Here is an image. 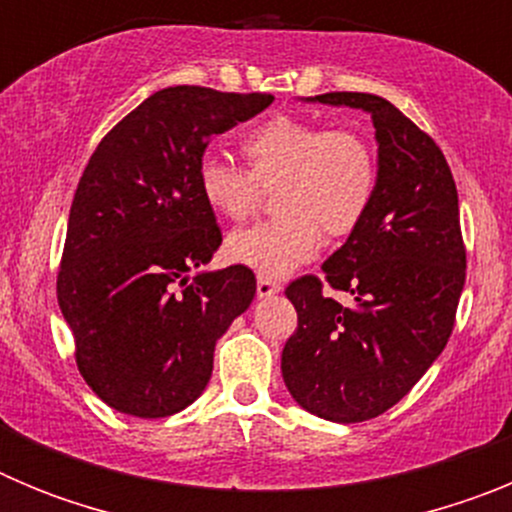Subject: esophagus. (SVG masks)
<instances>
[{"label": "esophagus", "mask_w": 512, "mask_h": 512, "mask_svg": "<svg viewBox=\"0 0 512 512\" xmlns=\"http://www.w3.org/2000/svg\"><path fill=\"white\" fill-rule=\"evenodd\" d=\"M282 292V287H279L277 282H271V279L266 277H259V282H256V295L261 297V300H266V297H274Z\"/></svg>", "instance_id": "34e87169"}]
</instances>
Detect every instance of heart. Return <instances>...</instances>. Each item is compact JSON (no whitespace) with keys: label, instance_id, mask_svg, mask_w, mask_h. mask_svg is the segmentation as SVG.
I'll return each instance as SVG.
<instances>
[{"label":"heart","instance_id":"heart-1","mask_svg":"<svg viewBox=\"0 0 512 512\" xmlns=\"http://www.w3.org/2000/svg\"><path fill=\"white\" fill-rule=\"evenodd\" d=\"M241 151L251 171L205 156L197 189L217 217L246 220L259 205L261 187H277L279 215L235 230L225 241L228 259L261 277H287L310 261L320 248V230L343 238L359 228L377 192V151L359 130L274 115L243 135Z\"/></svg>","mask_w":512,"mask_h":512}]
</instances>
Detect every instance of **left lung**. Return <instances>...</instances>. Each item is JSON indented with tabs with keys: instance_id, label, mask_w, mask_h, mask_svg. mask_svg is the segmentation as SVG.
I'll return each instance as SVG.
<instances>
[{
	"instance_id": "8db88e82",
	"label": "left lung",
	"mask_w": 512,
	"mask_h": 512,
	"mask_svg": "<svg viewBox=\"0 0 512 512\" xmlns=\"http://www.w3.org/2000/svg\"><path fill=\"white\" fill-rule=\"evenodd\" d=\"M302 102L372 115L379 179L359 228L323 264L325 282L354 302L323 295L318 277L284 292L297 330L282 377L307 413L361 423L397 405L446 348L467 277L459 197L441 148L384 97L330 92Z\"/></svg>"
}]
</instances>
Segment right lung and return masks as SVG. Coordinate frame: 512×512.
Instances as JSON below:
<instances>
[{"label": "right lung", "instance_id": "1", "mask_svg": "<svg viewBox=\"0 0 512 512\" xmlns=\"http://www.w3.org/2000/svg\"><path fill=\"white\" fill-rule=\"evenodd\" d=\"M271 94L166 87L120 120L71 202L58 307L94 395L133 418L192 405L217 338L256 295L246 266L200 271L223 241L197 189L210 138L264 112ZM197 270L192 283L188 271Z\"/></svg>", "mask_w": 512, "mask_h": 512}]
</instances>
